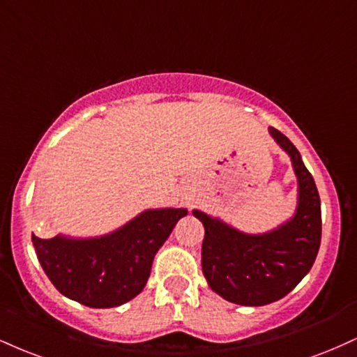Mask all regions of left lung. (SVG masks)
<instances>
[{"label": "left lung", "mask_w": 357, "mask_h": 357, "mask_svg": "<svg viewBox=\"0 0 357 357\" xmlns=\"http://www.w3.org/2000/svg\"><path fill=\"white\" fill-rule=\"evenodd\" d=\"M289 156L298 179L293 216L266 233H244L221 218L192 209L204 226L201 266L208 284L226 301L266 306L284 298L314 264L321 244V199L301 154L281 131L268 128Z\"/></svg>", "instance_id": "left-lung-1"}]
</instances>
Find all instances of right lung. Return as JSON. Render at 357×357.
<instances>
[{
  "instance_id": "add662e5",
  "label": "right lung",
  "mask_w": 357,
  "mask_h": 357,
  "mask_svg": "<svg viewBox=\"0 0 357 357\" xmlns=\"http://www.w3.org/2000/svg\"><path fill=\"white\" fill-rule=\"evenodd\" d=\"M186 214L184 208L144 209L101 236L33 234L31 241L43 271L63 296L88 307H116L144 289L154 256Z\"/></svg>"
}]
</instances>
